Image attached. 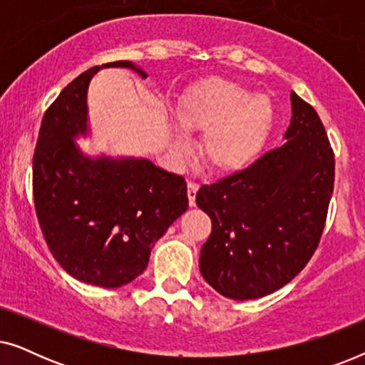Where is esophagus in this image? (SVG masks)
Wrapping results in <instances>:
<instances>
[{
  "label": "esophagus",
  "instance_id": "34e87169",
  "mask_svg": "<svg viewBox=\"0 0 365 365\" xmlns=\"http://www.w3.org/2000/svg\"><path fill=\"white\" fill-rule=\"evenodd\" d=\"M199 191V186L196 182H189L187 184V199H189V206L194 207L196 206V194Z\"/></svg>",
  "mask_w": 365,
  "mask_h": 365
}]
</instances>
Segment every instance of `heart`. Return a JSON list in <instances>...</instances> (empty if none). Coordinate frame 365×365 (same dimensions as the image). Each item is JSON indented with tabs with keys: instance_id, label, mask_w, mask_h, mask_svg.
<instances>
[{
	"instance_id": "heart-1",
	"label": "heart",
	"mask_w": 365,
	"mask_h": 365,
	"mask_svg": "<svg viewBox=\"0 0 365 365\" xmlns=\"http://www.w3.org/2000/svg\"><path fill=\"white\" fill-rule=\"evenodd\" d=\"M184 131L202 133L201 158L214 173L234 174L251 166L266 146L274 124L271 99L222 78H207L189 86L174 106ZM179 153L182 138H174Z\"/></svg>"
}]
</instances>
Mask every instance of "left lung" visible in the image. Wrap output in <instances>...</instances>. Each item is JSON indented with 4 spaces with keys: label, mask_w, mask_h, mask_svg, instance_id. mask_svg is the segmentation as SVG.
I'll list each match as a JSON object with an SVG mask.
<instances>
[{
    "label": "left lung",
    "mask_w": 365,
    "mask_h": 365,
    "mask_svg": "<svg viewBox=\"0 0 365 365\" xmlns=\"http://www.w3.org/2000/svg\"><path fill=\"white\" fill-rule=\"evenodd\" d=\"M291 106L281 148L196 194L212 221L199 269L224 297L247 301L276 292L306 267L321 241L334 151L316 109L296 93Z\"/></svg>",
    "instance_id": "left-lung-1"
}]
</instances>
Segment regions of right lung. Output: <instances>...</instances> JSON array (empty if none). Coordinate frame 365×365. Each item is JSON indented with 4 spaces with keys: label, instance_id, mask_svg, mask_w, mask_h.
Wrapping results in <instances>:
<instances>
[{
    "label": "right lung",
    "instance_id": "1",
    "mask_svg": "<svg viewBox=\"0 0 365 365\" xmlns=\"http://www.w3.org/2000/svg\"><path fill=\"white\" fill-rule=\"evenodd\" d=\"M94 66L68 84L44 113L33 156V196L49 251L78 281L121 287L148 267L149 254L186 212L184 178L144 158L86 156L74 139L88 136V86Z\"/></svg>",
    "mask_w": 365,
    "mask_h": 365
}]
</instances>
